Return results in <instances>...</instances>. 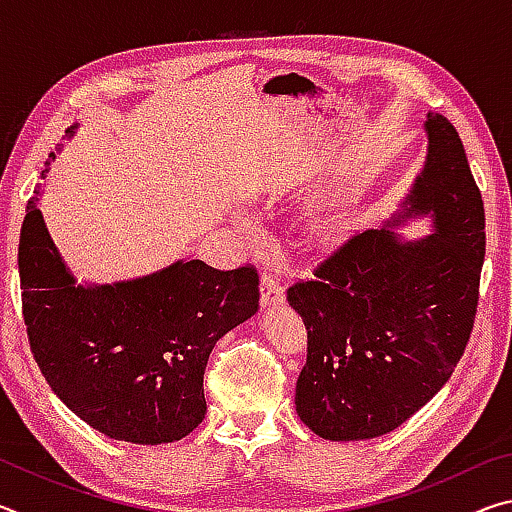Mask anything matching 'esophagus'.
Wrapping results in <instances>:
<instances>
[{"label": "esophagus", "mask_w": 512, "mask_h": 512, "mask_svg": "<svg viewBox=\"0 0 512 512\" xmlns=\"http://www.w3.org/2000/svg\"><path fill=\"white\" fill-rule=\"evenodd\" d=\"M259 291H262L264 307L280 305V302H284V282H282V277L273 271H264L262 287H259Z\"/></svg>", "instance_id": "esophagus-1"}]
</instances>
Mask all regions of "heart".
<instances>
[{
  "mask_svg": "<svg viewBox=\"0 0 512 512\" xmlns=\"http://www.w3.org/2000/svg\"><path fill=\"white\" fill-rule=\"evenodd\" d=\"M327 230H339V221H334V219H327Z\"/></svg>",
  "mask_w": 512,
  "mask_h": 512,
  "instance_id": "heart-1",
  "label": "heart"
}]
</instances>
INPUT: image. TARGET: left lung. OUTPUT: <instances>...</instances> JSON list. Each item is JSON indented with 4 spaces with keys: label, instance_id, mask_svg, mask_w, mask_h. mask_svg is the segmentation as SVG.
<instances>
[{
    "label": "left lung",
    "instance_id": "8db88e82",
    "mask_svg": "<svg viewBox=\"0 0 512 512\" xmlns=\"http://www.w3.org/2000/svg\"><path fill=\"white\" fill-rule=\"evenodd\" d=\"M429 153L406 214L436 232L402 241L363 230L287 289L307 327L296 411L327 440L393 431L452 377L470 341L485 257L481 192L456 128L427 115Z\"/></svg>",
    "mask_w": 512,
    "mask_h": 512
}]
</instances>
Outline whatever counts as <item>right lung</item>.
Wrapping results in <instances>:
<instances>
[{"label":"right lung","instance_id":"1","mask_svg":"<svg viewBox=\"0 0 512 512\" xmlns=\"http://www.w3.org/2000/svg\"><path fill=\"white\" fill-rule=\"evenodd\" d=\"M36 201L17 266L31 354L51 391L108 438L162 445L187 436L205 418L212 348L259 307L257 268L192 259L142 280L76 287Z\"/></svg>","mask_w":512,"mask_h":512}]
</instances>
